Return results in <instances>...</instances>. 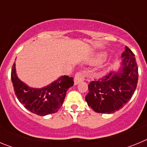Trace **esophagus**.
<instances>
[{"mask_svg":"<svg viewBox=\"0 0 147 147\" xmlns=\"http://www.w3.org/2000/svg\"><path fill=\"white\" fill-rule=\"evenodd\" d=\"M85 74L82 72H81V71H79V72L76 73L74 77V84L75 85H77L80 82H83L85 80Z\"/></svg>","mask_w":147,"mask_h":147,"instance_id":"obj_1","label":"esophagus"}]
</instances>
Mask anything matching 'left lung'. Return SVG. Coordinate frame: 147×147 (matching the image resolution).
I'll use <instances>...</instances> for the list:
<instances>
[{
	"label": "left lung",
	"instance_id": "1",
	"mask_svg": "<svg viewBox=\"0 0 147 147\" xmlns=\"http://www.w3.org/2000/svg\"><path fill=\"white\" fill-rule=\"evenodd\" d=\"M121 68L88 85L85 100L88 106L99 113H113L124 107L136 89L138 69L135 54L126 46L122 53Z\"/></svg>",
	"mask_w": 147,
	"mask_h": 147
}]
</instances>
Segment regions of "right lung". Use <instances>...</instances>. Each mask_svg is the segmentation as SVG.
<instances>
[{"label":"right lung","mask_w":147,"mask_h":147,"mask_svg":"<svg viewBox=\"0 0 147 147\" xmlns=\"http://www.w3.org/2000/svg\"><path fill=\"white\" fill-rule=\"evenodd\" d=\"M11 79L19 102L28 110L41 116L57 112L64 102L67 90L74 85V78L62 76L44 88H30L18 79L15 63L12 66Z\"/></svg>","instance_id":"1"}]
</instances>
